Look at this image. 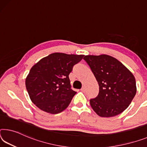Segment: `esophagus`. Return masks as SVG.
<instances>
[{"label":"esophagus","instance_id":"34e87169","mask_svg":"<svg viewBox=\"0 0 147 147\" xmlns=\"http://www.w3.org/2000/svg\"><path fill=\"white\" fill-rule=\"evenodd\" d=\"M85 90H86V88H85V86H82V88H81V91H82V92H84Z\"/></svg>","mask_w":147,"mask_h":147}]
</instances>
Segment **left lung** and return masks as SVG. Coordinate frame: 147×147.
Listing matches in <instances>:
<instances>
[{"instance_id":"obj_1","label":"left lung","mask_w":147,"mask_h":147,"mask_svg":"<svg viewBox=\"0 0 147 147\" xmlns=\"http://www.w3.org/2000/svg\"><path fill=\"white\" fill-rule=\"evenodd\" d=\"M99 86L97 96L90 100L97 115L113 117L129 105L137 92L136 82L131 72L122 63L110 55H85Z\"/></svg>"}]
</instances>
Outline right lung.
<instances>
[{"label": "right lung", "instance_id": "add662e5", "mask_svg": "<svg viewBox=\"0 0 147 147\" xmlns=\"http://www.w3.org/2000/svg\"><path fill=\"white\" fill-rule=\"evenodd\" d=\"M84 56L53 53L32 66L25 80L32 103L40 110L53 115L67 109L76 93L71 88L69 75Z\"/></svg>", "mask_w": 147, "mask_h": 147}]
</instances>
